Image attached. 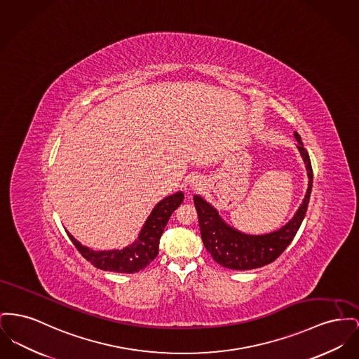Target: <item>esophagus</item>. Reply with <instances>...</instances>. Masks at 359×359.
<instances>
[{"label": "esophagus", "mask_w": 359, "mask_h": 359, "mask_svg": "<svg viewBox=\"0 0 359 359\" xmlns=\"http://www.w3.org/2000/svg\"><path fill=\"white\" fill-rule=\"evenodd\" d=\"M191 186H192L194 190H201V187H202V184H201V182H199L198 179H194V180L191 182Z\"/></svg>", "instance_id": "esophagus-1"}]
</instances>
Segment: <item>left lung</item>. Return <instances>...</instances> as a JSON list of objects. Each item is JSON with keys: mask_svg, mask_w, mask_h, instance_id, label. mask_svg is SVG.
I'll use <instances>...</instances> for the list:
<instances>
[{"mask_svg": "<svg viewBox=\"0 0 359 359\" xmlns=\"http://www.w3.org/2000/svg\"><path fill=\"white\" fill-rule=\"evenodd\" d=\"M294 137L298 142L297 149L299 150L306 167L309 182L306 195L294 217L280 229L267 234H245L240 232L228 225L221 218L218 211L203 198L199 195L194 196V205L198 212L199 229L205 248L222 267L243 271L270 264L287 248L294 238L295 233L298 232L308 210L313 183V170L309 154L302 145L301 137L298 133H294Z\"/></svg>", "mask_w": 359, "mask_h": 359, "instance_id": "obj_1", "label": "left lung"}]
</instances>
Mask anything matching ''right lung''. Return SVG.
Wrapping results in <instances>:
<instances>
[{"mask_svg": "<svg viewBox=\"0 0 359 359\" xmlns=\"http://www.w3.org/2000/svg\"><path fill=\"white\" fill-rule=\"evenodd\" d=\"M183 199L184 195L182 191H179L158 202L144 224L138 238L123 250L93 251L81 245L70 233L67 232V236L79 252L95 267L121 274L138 273L148 267L158 255L160 238L168 224L169 217L182 205Z\"/></svg>", "mask_w": 359, "mask_h": 359, "instance_id": "right-lung-1", "label": "right lung"}]
</instances>
